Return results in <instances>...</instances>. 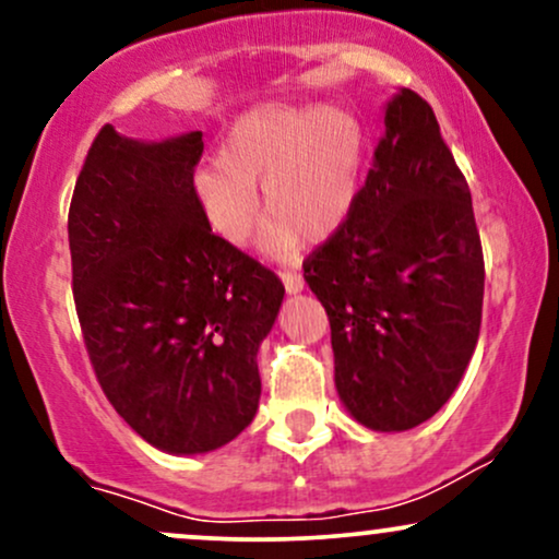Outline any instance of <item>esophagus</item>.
Returning <instances> with one entry per match:
<instances>
[{
	"label": "esophagus",
	"mask_w": 559,
	"mask_h": 559,
	"mask_svg": "<svg viewBox=\"0 0 559 559\" xmlns=\"http://www.w3.org/2000/svg\"><path fill=\"white\" fill-rule=\"evenodd\" d=\"M281 281H284L286 294H299L305 288V278L297 271H281Z\"/></svg>",
	"instance_id": "34e87169"
}]
</instances>
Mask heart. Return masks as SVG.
<instances>
[{"mask_svg":"<svg viewBox=\"0 0 559 559\" xmlns=\"http://www.w3.org/2000/svg\"><path fill=\"white\" fill-rule=\"evenodd\" d=\"M368 139L355 112L336 105H258L241 112L221 157L194 173V199L207 226L243 247L262 215L273 217L265 247L286 252L344 228L362 191Z\"/></svg>","mask_w":559,"mask_h":559,"instance_id":"1","label":"heart"}]
</instances>
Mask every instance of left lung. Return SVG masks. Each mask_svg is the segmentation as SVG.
Returning a JSON list of instances; mask_svg holds the SVG:
<instances>
[{
    "label": "left lung",
    "instance_id": "obj_1",
    "mask_svg": "<svg viewBox=\"0 0 559 559\" xmlns=\"http://www.w3.org/2000/svg\"><path fill=\"white\" fill-rule=\"evenodd\" d=\"M329 312L338 400L370 431H409L457 389L478 342L484 252L471 189L426 99L400 88L357 207L305 262Z\"/></svg>",
    "mask_w": 559,
    "mask_h": 559
}]
</instances>
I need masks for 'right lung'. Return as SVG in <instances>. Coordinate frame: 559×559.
<instances>
[{
  "label": "right lung",
  "instance_id": "1",
  "mask_svg": "<svg viewBox=\"0 0 559 559\" xmlns=\"http://www.w3.org/2000/svg\"><path fill=\"white\" fill-rule=\"evenodd\" d=\"M202 131L96 133L68 213L73 297L102 391L146 444L204 454L258 415V352L284 284L194 199Z\"/></svg>",
  "mask_w": 559,
  "mask_h": 559
}]
</instances>
